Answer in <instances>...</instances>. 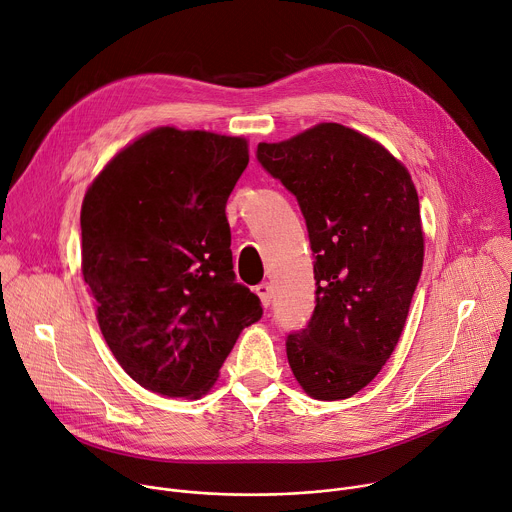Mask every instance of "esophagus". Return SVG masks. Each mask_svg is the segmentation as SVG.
Wrapping results in <instances>:
<instances>
[{
  "mask_svg": "<svg viewBox=\"0 0 512 512\" xmlns=\"http://www.w3.org/2000/svg\"><path fill=\"white\" fill-rule=\"evenodd\" d=\"M257 296L261 298V304L267 308L271 304V296H273V290H271V284L269 282H261L257 288H255Z\"/></svg>",
  "mask_w": 512,
  "mask_h": 512,
  "instance_id": "1",
  "label": "esophagus"
}]
</instances>
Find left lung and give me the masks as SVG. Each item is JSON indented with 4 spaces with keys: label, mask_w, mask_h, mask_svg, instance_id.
I'll use <instances>...</instances> for the list:
<instances>
[{
    "label": "left lung",
    "mask_w": 512,
    "mask_h": 512,
    "mask_svg": "<svg viewBox=\"0 0 512 512\" xmlns=\"http://www.w3.org/2000/svg\"><path fill=\"white\" fill-rule=\"evenodd\" d=\"M257 161L296 196L314 255L316 306L286 339L290 367L312 398H349L390 359L423 271L414 183L380 143L335 122L259 143Z\"/></svg>",
    "instance_id": "1"
}]
</instances>
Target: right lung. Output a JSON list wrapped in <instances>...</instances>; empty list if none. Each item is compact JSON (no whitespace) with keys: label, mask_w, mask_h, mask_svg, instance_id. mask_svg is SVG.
<instances>
[{"label":"right lung","mask_w":512,"mask_h":512,"mask_svg":"<svg viewBox=\"0 0 512 512\" xmlns=\"http://www.w3.org/2000/svg\"><path fill=\"white\" fill-rule=\"evenodd\" d=\"M247 141L157 128L120 151L81 206V271L126 374L169 398L206 394L261 300L232 271L226 200Z\"/></svg>","instance_id":"right-lung-1"}]
</instances>
